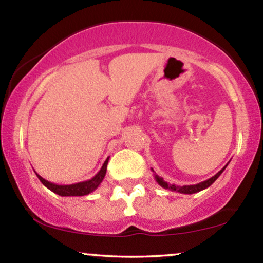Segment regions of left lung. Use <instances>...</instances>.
<instances>
[{"label": "left lung", "instance_id": "1", "mask_svg": "<svg viewBox=\"0 0 263 263\" xmlns=\"http://www.w3.org/2000/svg\"><path fill=\"white\" fill-rule=\"evenodd\" d=\"M226 166H228V164H226L225 166L218 172V174H215L213 177H211V178L206 179V181L200 182V183H197V184H193V185L178 186V185H175V184H168L167 182H165L163 178L159 177V176L156 175V174H154V178H156L158 184H159L160 186H163L164 189H170V190H172V192H177V193H181V194H195V193H199V192H201V190L206 189V188H208V186H211L212 184H213V183L217 181V178L219 177V176L222 174V171L225 170ZM152 171H153V168H152Z\"/></svg>", "mask_w": 263, "mask_h": 263}]
</instances>
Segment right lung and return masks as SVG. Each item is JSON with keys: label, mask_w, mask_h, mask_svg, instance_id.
<instances>
[{"label": "right lung", "mask_w": 263, "mask_h": 263, "mask_svg": "<svg viewBox=\"0 0 263 263\" xmlns=\"http://www.w3.org/2000/svg\"><path fill=\"white\" fill-rule=\"evenodd\" d=\"M109 158L110 157H107V159L104 161L103 166L99 170L98 174H97L96 176H93L91 179H87V181H84V182L74 183V184H66V185H64V184H56V183L46 181L45 178H43L42 176H39L37 172H35V175H37L39 181H41L43 184L46 186V188L50 189L52 193H55L60 196H84V195H88V194L95 192V190L98 188V186L100 185V183L103 182L104 177H105L106 166H107V163H109Z\"/></svg>", "instance_id": "obj_1"}]
</instances>
